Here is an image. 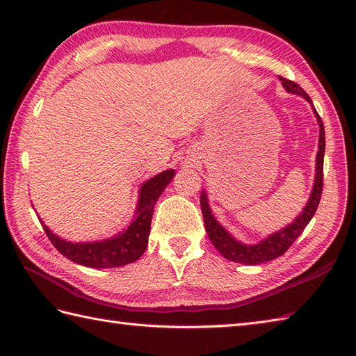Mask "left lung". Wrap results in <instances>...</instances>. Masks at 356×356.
<instances>
[{"instance_id":"left-lung-1","label":"left lung","mask_w":356,"mask_h":356,"mask_svg":"<svg viewBox=\"0 0 356 356\" xmlns=\"http://www.w3.org/2000/svg\"><path fill=\"white\" fill-rule=\"evenodd\" d=\"M280 81H282V86L286 88L287 93L298 95L301 97H305V99L312 105L311 97L307 96V93L298 84H295L293 81L284 79L282 76H280ZM312 110H314V115H315L316 120H318V125H320L318 153H316V165H315V168H316L315 170V180H314L312 193H311V195H309L306 207L303 208V211H301L300 216L293 218L292 223L284 226V228H282L274 234H270V236L263 238L257 245L241 243V241L234 238L231 234L216 220V217L213 216V211H211V208H209L207 191L202 190L200 207H202L203 220H205V229L208 232L211 243L214 245V248L225 257V259L236 261V263H241V264H251V266H254V264H260L264 261L274 260V259H277V257H282L287 251V249L292 246L293 241L301 236V232L305 231L309 222H311V218L314 217L316 208H318V203L321 200L323 162H324V148H326V138H324L326 134H324L323 120L318 116V113H316L314 105H312Z\"/></svg>"}]
</instances>
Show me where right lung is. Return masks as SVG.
I'll return each instance as SVG.
<instances>
[{
  "label": "right lung",
  "instance_id": "right-lung-1",
  "mask_svg": "<svg viewBox=\"0 0 356 356\" xmlns=\"http://www.w3.org/2000/svg\"><path fill=\"white\" fill-rule=\"evenodd\" d=\"M174 176H176V171L165 170L157 176L148 179L139 190L138 207H136L131 223L110 238L76 243V241H69L56 236L42 220L40 222L53 246L69 260L96 269L125 266V264L138 260L145 252L154 205L159 195L163 193Z\"/></svg>",
  "mask_w": 356,
  "mask_h": 356
}]
</instances>
